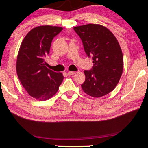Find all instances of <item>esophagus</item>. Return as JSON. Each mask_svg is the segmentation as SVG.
I'll return each instance as SVG.
<instances>
[{
    "instance_id": "34e87169",
    "label": "esophagus",
    "mask_w": 148,
    "mask_h": 148,
    "mask_svg": "<svg viewBox=\"0 0 148 148\" xmlns=\"http://www.w3.org/2000/svg\"><path fill=\"white\" fill-rule=\"evenodd\" d=\"M67 73H68L69 75H72L75 74V71H69V72Z\"/></svg>"
}]
</instances>
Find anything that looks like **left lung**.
Segmentation results:
<instances>
[{
    "instance_id": "left-lung-1",
    "label": "left lung",
    "mask_w": 148,
    "mask_h": 148,
    "mask_svg": "<svg viewBox=\"0 0 148 148\" xmlns=\"http://www.w3.org/2000/svg\"><path fill=\"white\" fill-rule=\"evenodd\" d=\"M73 29L94 64L91 70L84 71L86 78L82 84L83 91L95 97L110 92L118 84L123 68L122 52L117 39L100 25L88 24Z\"/></svg>"
}]
</instances>
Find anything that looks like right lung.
<instances>
[{
  "label": "right lung",
  "mask_w": 148,
  "mask_h": 148,
  "mask_svg": "<svg viewBox=\"0 0 148 148\" xmlns=\"http://www.w3.org/2000/svg\"><path fill=\"white\" fill-rule=\"evenodd\" d=\"M62 29L58 26H38L26 34L20 46L16 60L18 77L29 95L37 100L52 97L64 78L61 73L48 69L44 62L52 39Z\"/></svg>",
  "instance_id": "1"
}]
</instances>
